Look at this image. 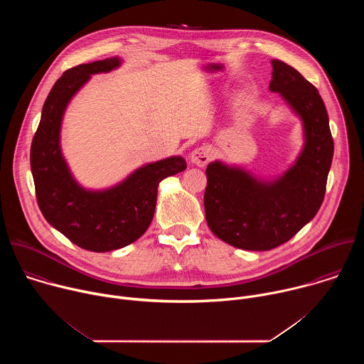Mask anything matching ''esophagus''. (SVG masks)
Here are the masks:
<instances>
[{
    "instance_id": "obj_1",
    "label": "esophagus",
    "mask_w": 364,
    "mask_h": 364,
    "mask_svg": "<svg viewBox=\"0 0 364 364\" xmlns=\"http://www.w3.org/2000/svg\"><path fill=\"white\" fill-rule=\"evenodd\" d=\"M212 154H213V151H212L210 146L201 145V146H197L191 151L190 160L197 167H204V166H207V163L212 160Z\"/></svg>"
}]
</instances>
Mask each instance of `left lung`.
Here are the masks:
<instances>
[{
  "instance_id": "1",
  "label": "left lung",
  "mask_w": 364,
  "mask_h": 364,
  "mask_svg": "<svg viewBox=\"0 0 364 364\" xmlns=\"http://www.w3.org/2000/svg\"><path fill=\"white\" fill-rule=\"evenodd\" d=\"M269 90L301 119L304 145L295 163L272 180L219 160L205 168V220L223 242L245 250H271L296 235L320 210L334 142L318 90L281 60H272Z\"/></svg>"
}]
</instances>
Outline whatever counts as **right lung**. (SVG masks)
<instances>
[{
	"instance_id": "1",
	"label": "right lung",
	"mask_w": 364,
	"mask_h": 364,
	"mask_svg": "<svg viewBox=\"0 0 364 364\" xmlns=\"http://www.w3.org/2000/svg\"><path fill=\"white\" fill-rule=\"evenodd\" d=\"M115 56L66 70L51 87L31 142L30 164L36 197L44 219L75 245L92 252H109L139 239L157 204L159 184L186 170L180 155L145 164L118 184L90 190L73 177L60 146L65 111L92 75L118 69Z\"/></svg>"
}]
</instances>
